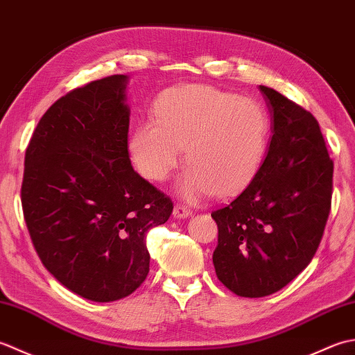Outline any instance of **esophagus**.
I'll list each match as a JSON object with an SVG mask.
<instances>
[{
  "mask_svg": "<svg viewBox=\"0 0 355 355\" xmlns=\"http://www.w3.org/2000/svg\"><path fill=\"white\" fill-rule=\"evenodd\" d=\"M172 215H173V218H177V220H184V218H189L192 215V210L186 206L177 205L175 207H173Z\"/></svg>",
  "mask_w": 355,
  "mask_h": 355,
  "instance_id": "obj_1",
  "label": "esophagus"
}]
</instances>
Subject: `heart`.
I'll return each mask as SVG.
<instances>
[{
    "label": "heart",
    "mask_w": 355,
    "mask_h": 355,
    "mask_svg": "<svg viewBox=\"0 0 355 355\" xmlns=\"http://www.w3.org/2000/svg\"><path fill=\"white\" fill-rule=\"evenodd\" d=\"M155 120L134 128L130 155L150 182H163L182 162L189 163L177 192L197 201L216 192L235 195L258 173L268 146V117L258 103L210 85L189 84L166 92Z\"/></svg>",
    "instance_id": "b5f03b06"
}]
</instances>
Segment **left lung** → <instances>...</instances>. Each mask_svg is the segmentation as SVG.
<instances>
[{
  "mask_svg": "<svg viewBox=\"0 0 355 355\" xmlns=\"http://www.w3.org/2000/svg\"><path fill=\"white\" fill-rule=\"evenodd\" d=\"M271 114L266 160L230 205L212 212L214 266L243 297H263L291 282L318 250L333 195L334 164L311 112L259 85Z\"/></svg>",
  "mask_w": 355,
  "mask_h": 355,
  "instance_id": "obj_1",
  "label": "left lung"
}]
</instances>
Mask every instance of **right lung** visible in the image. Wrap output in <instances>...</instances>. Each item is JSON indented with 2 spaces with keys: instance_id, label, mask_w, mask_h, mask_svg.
<instances>
[{
  "instance_id": "1",
  "label": "right lung",
  "mask_w": 355,
  "mask_h": 355,
  "mask_svg": "<svg viewBox=\"0 0 355 355\" xmlns=\"http://www.w3.org/2000/svg\"><path fill=\"white\" fill-rule=\"evenodd\" d=\"M128 76L89 82L41 117L24 160L21 202L44 267L93 302L130 296L149 273L146 232L172 201L132 169Z\"/></svg>"
}]
</instances>
